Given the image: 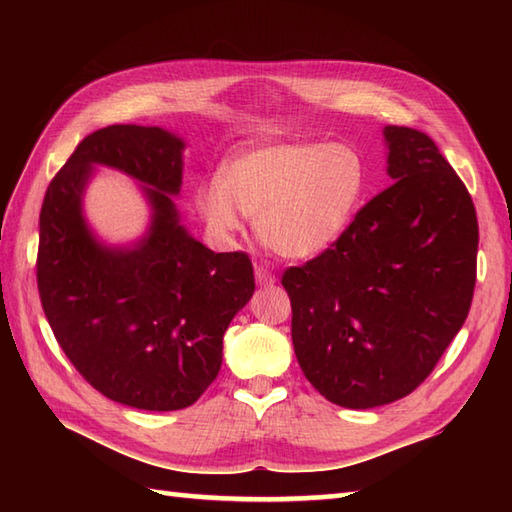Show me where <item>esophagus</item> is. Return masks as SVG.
I'll list each match as a JSON object with an SVG mask.
<instances>
[{
	"mask_svg": "<svg viewBox=\"0 0 512 512\" xmlns=\"http://www.w3.org/2000/svg\"><path fill=\"white\" fill-rule=\"evenodd\" d=\"M255 281L259 286H273L275 281H277V277L270 273V270L266 268V266H255Z\"/></svg>",
	"mask_w": 512,
	"mask_h": 512,
	"instance_id": "esophagus-1",
	"label": "esophagus"
}]
</instances>
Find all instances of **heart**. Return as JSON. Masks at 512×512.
Returning a JSON list of instances; mask_svg holds the SVG:
<instances>
[{
	"label": "heart",
	"mask_w": 512,
	"mask_h": 512,
	"mask_svg": "<svg viewBox=\"0 0 512 512\" xmlns=\"http://www.w3.org/2000/svg\"><path fill=\"white\" fill-rule=\"evenodd\" d=\"M363 187V160L350 145L292 140L228 160L222 178L204 180L195 191V209L220 239L242 231L244 215L255 217L264 246L303 259L345 233Z\"/></svg>",
	"instance_id": "1"
}]
</instances>
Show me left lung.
<instances>
[{"mask_svg": "<svg viewBox=\"0 0 512 512\" xmlns=\"http://www.w3.org/2000/svg\"><path fill=\"white\" fill-rule=\"evenodd\" d=\"M383 134L394 184L281 277L301 372L347 409L411 394L460 332L475 288L480 233L464 182L427 134Z\"/></svg>", "mask_w": 512, "mask_h": 512, "instance_id": "obj_1", "label": "left lung"}]
</instances>
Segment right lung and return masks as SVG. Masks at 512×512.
Here are the masks:
<instances>
[{"mask_svg": "<svg viewBox=\"0 0 512 512\" xmlns=\"http://www.w3.org/2000/svg\"><path fill=\"white\" fill-rule=\"evenodd\" d=\"M184 140L162 127L110 125L85 136L52 178L39 215L37 286L70 363L110 400L145 411L193 405L222 365V339L255 292L242 250L213 253L180 224ZM96 164L146 184L150 231L107 247L82 193Z\"/></svg>", "mask_w": 512, "mask_h": 512, "instance_id": "add662e5", "label": "right lung"}]
</instances>
